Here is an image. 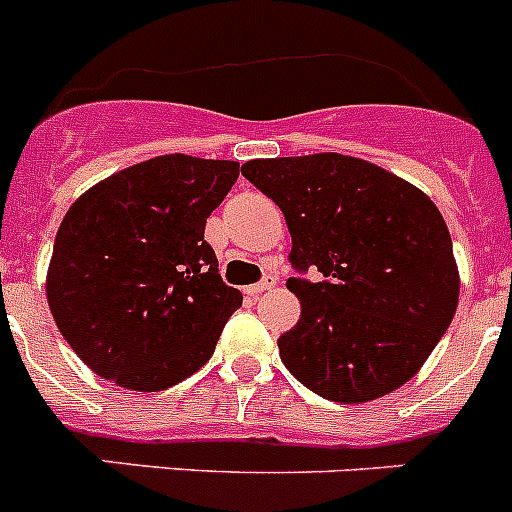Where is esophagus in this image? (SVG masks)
I'll list each match as a JSON object with an SVG mask.
<instances>
[{
  "mask_svg": "<svg viewBox=\"0 0 512 512\" xmlns=\"http://www.w3.org/2000/svg\"><path fill=\"white\" fill-rule=\"evenodd\" d=\"M274 287H277V277H266V279H261L259 284H251V287H246V295L256 297V295H261V292H269V289H274Z\"/></svg>",
  "mask_w": 512,
  "mask_h": 512,
  "instance_id": "1",
  "label": "esophagus"
}]
</instances>
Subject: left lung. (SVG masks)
<instances>
[{
	"label": "left lung",
	"mask_w": 512,
	"mask_h": 512,
	"mask_svg": "<svg viewBox=\"0 0 512 512\" xmlns=\"http://www.w3.org/2000/svg\"><path fill=\"white\" fill-rule=\"evenodd\" d=\"M243 176L284 212L300 323L279 356L307 390L369 402L413 379L459 305L451 235L433 200L392 171L343 153L253 158Z\"/></svg>",
	"instance_id": "8db88e82"
}]
</instances>
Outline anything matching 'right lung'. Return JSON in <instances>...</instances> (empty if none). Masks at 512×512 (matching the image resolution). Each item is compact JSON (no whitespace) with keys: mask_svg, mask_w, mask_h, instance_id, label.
<instances>
[{"mask_svg":"<svg viewBox=\"0 0 512 512\" xmlns=\"http://www.w3.org/2000/svg\"><path fill=\"white\" fill-rule=\"evenodd\" d=\"M238 161L169 153L81 194L63 217L45 277L61 336L99 377L158 392L210 361L243 295L205 241Z\"/></svg>","mask_w":512,"mask_h":512,"instance_id":"obj_1","label":"right lung"}]
</instances>
